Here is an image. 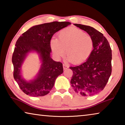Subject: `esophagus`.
<instances>
[{
	"instance_id": "34e87169",
	"label": "esophagus",
	"mask_w": 125,
	"mask_h": 125,
	"mask_svg": "<svg viewBox=\"0 0 125 125\" xmlns=\"http://www.w3.org/2000/svg\"><path fill=\"white\" fill-rule=\"evenodd\" d=\"M63 69H67V68H68V65H65L64 64H63Z\"/></svg>"
}]
</instances>
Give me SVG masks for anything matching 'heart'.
Masks as SVG:
<instances>
[{
  "label": "heart",
  "mask_w": 125,
  "mask_h": 125,
  "mask_svg": "<svg viewBox=\"0 0 125 125\" xmlns=\"http://www.w3.org/2000/svg\"><path fill=\"white\" fill-rule=\"evenodd\" d=\"M51 48L54 56L60 58L65 53L67 60L73 64L83 63L89 57L94 47L92 37L82 30L69 27L61 30L58 40L52 39Z\"/></svg>",
  "instance_id": "1"
}]
</instances>
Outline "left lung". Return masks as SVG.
Segmentation results:
<instances>
[{
  "instance_id": "8db88e82",
  "label": "left lung",
  "mask_w": 125,
  "mask_h": 125,
  "mask_svg": "<svg viewBox=\"0 0 125 125\" xmlns=\"http://www.w3.org/2000/svg\"><path fill=\"white\" fill-rule=\"evenodd\" d=\"M74 25L92 37L94 47L87 61L78 66L69 67L73 73L71 86L78 94L84 96H92L104 89L110 77L111 49L102 33L89 26Z\"/></svg>"
}]
</instances>
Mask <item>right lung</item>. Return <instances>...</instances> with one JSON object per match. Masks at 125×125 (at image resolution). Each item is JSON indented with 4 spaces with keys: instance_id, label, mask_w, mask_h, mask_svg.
Here are the masks:
<instances>
[{
    "instance_id": "1",
    "label": "right lung",
    "mask_w": 125,
    "mask_h": 125,
    "mask_svg": "<svg viewBox=\"0 0 125 125\" xmlns=\"http://www.w3.org/2000/svg\"><path fill=\"white\" fill-rule=\"evenodd\" d=\"M71 23L53 21L33 26L23 33L17 40L12 56L14 78L20 88L29 96L46 95L53 87L55 80L63 73L62 63L51 57L50 41L55 33ZM35 51L40 55L42 64L34 80L26 81L22 77L21 69L23 62L29 52Z\"/></svg>"
}]
</instances>
